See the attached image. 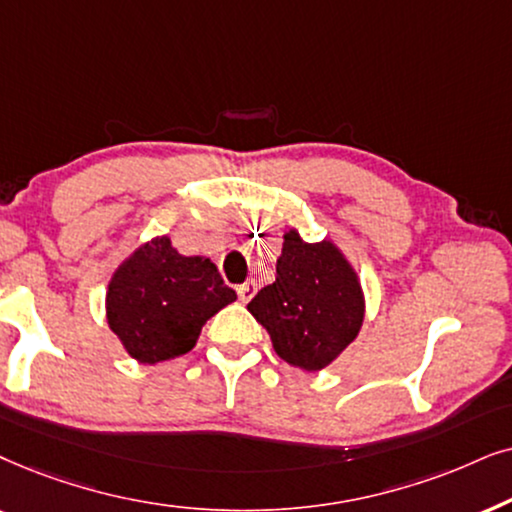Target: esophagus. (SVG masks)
Returning <instances> with one entry per match:
<instances>
[{"label": "esophagus", "instance_id": "esophagus-1", "mask_svg": "<svg viewBox=\"0 0 512 512\" xmlns=\"http://www.w3.org/2000/svg\"><path fill=\"white\" fill-rule=\"evenodd\" d=\"M236 292H238V299H241V302H250L252 295L257 292V283L255 281H245L243 285H238Z\"/></svg>", "mask_w": 512, "mask_h": 512}]
</instances>
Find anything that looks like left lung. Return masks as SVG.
<instances>
[{"label":"left lung","instance_id":"obj_1","mask_svg":"<svg viewBox=\"0 0 512 512\" xmlns=\"http://www.w3.org/2000/svg\"><path fill=\"white\" fill-rule=\"evenodd\" d=\"M248 311L267 327L278 356L302 370H323L363 325L356 271L332 243H304L285 234L276 281L252 297Z\"/></svg>","mask_w":512,"mask_h":512}]
</instances>
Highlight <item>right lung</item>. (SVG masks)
Masks as SVG:
<instances>
[{
	"label": "right lung",
	"instance_id": "obj_1",
	"mask_svg": "<svg viewBox=\"0 0 512 512\" xmlns=\"http://www.w3.org/2000/svg\"><path fill=\"white\" fill-rule=\"evenodd\" d=\"M236 292L203 257L180 255L166 236L142 245L121 264L107 290V320L140 363L192 351L201 327Z\"/></svg>",
	"mask_w": 512,
	"mask_h": 512
}]
</instances>
